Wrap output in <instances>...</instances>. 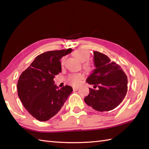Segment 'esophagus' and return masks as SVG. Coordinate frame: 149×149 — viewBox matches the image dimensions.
<instances>
[{"label": "esophagus", "mask_w": 149, "mask_h": 149, "mask_svg": "<svg viewBox=\"0 0 149 149\" xmlns=\"http://www.w3.org/2000/svg\"><path fill=\"white\" fill-rule=\"evenodd\" d=\"M79 90V88H77V87H74L73 88V90L74 91H77Z\"/></svg>", "instance_id": "34e87169"}]
</instances>
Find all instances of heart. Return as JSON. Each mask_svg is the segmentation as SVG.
Returning <instances> with one entry per match:
<instances>
[{"mask_svg": "<svg viewBox=\"0 0 149 149\" xmlns=\"http://www.w3.org/2000/svg\"><path fill=\"white\" fill-rule=\"evenodd\" d=\"M74 56L77 58L81 62H86L83 64V68L86 70L90 71L93 68L92 65L90 62L87 61L90 58V53L86 50L84 49H77L74 52ZM65 61V58L62 59V63ZM84 79V75L81 73L79 74H70L68 77V83L74 86H77L81 83L82 80Z\"/></svg>", "mask_w": 149, "mask_h": 149, "instance_id": "1", "label": "heart"}]
</instances>
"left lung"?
Instances as JSON below:
<instances>
[{
    "mask_svg": "<svg viewBox=\"0 0 149 149\" xmlns=\"http://www.w3.org/2000/svg\"><path fill=\"white\" fill-rule=\"evenodd\" d=\"M93 54L96 68L86 82L93 84L94 88H90L84 101L98 111H109L124 99L127 91V77L122 68L115 62L111 61L106 55L97 51H93Z\"/></svg>",
    "mask_w": 149,
    "mask_h": 149,
    "instance_id": "8db88e82",
    "label": "left lung"
}]
</instances>
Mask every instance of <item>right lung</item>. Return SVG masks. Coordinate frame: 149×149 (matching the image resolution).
I'll list each match as a JSON object with an SVG mask.
<instances>
[{"instance_id":"right-lung-1","label":"right lung","mask_w":149,"mask_h":149,"mask_svg":"<svg viewBox=\"0 0 149 149\" xmlns=\"http://www.w3.org/2000/svg\"><path fill=\"white\" fill-rule=\"evenodd\" d=\"M72 51L70 48L41 54L19 77L18 97L25 108L39 121L55 116L72 92L70 86L58 89L54 81L61 72L60 59Z\"/></svg>"}]
</instances>
